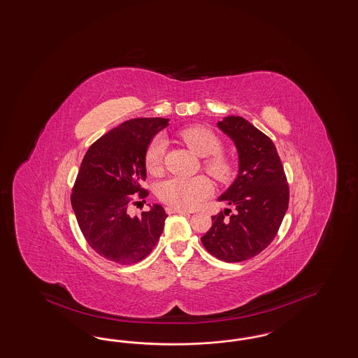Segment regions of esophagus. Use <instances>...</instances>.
Segmentation results:
<instances>
[{
    "label": "esophagus",
    "mask_w": 358,
    "mask_h": 358,
    "mask_svg": "<svg viewBox=\"0 0 358 358\" xmlns=\"http://www.w3.org/2000/svg\"><path fill=\"white\" fill-rule=\"evenodd\" d=\"M165 210H166V213H168V214H186V213H189L187 210L174 208V206H168Z\"/></svg>",
    "instance_id": "1"
}]
</instances>
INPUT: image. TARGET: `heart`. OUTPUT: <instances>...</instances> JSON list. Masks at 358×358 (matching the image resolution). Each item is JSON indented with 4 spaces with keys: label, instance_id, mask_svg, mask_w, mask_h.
Here are the masks:
<instances>
[{
    "label": "heart",
    "instance_id": "b5f03b06",
    "mask_svg": "<svg viewBox=\"0 0 358 358\" xmlns=\"http://www.w3.org/2000/svg\"><path fill=\"white\" fill-rule=\"evenodd\" d=\"M189 148L203 160V168L214 178L226 181L231 177L233 165L221 152L222 143L218 136L203 127H189L178 132ZM166 150V141L164 137L156 136L145 150V165L149 172L160 171L164 155ZM213 194V184L203 176L193 178L171 177L157 186V196L162 202L181 209L196 208L202 201Z\"/></svg>",
    "mask_w": 358,
    "mask_h": 358
}]
</instances>
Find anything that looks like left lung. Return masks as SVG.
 <instances>
[{
    "label": "left lung",
    "mask_w": 358,
    "mask_h": 358,
    "mask_svg": "<svg viewBox=\"0 0 358 358\" xmlns=\"http://www.w3.org/2000/svg\"><path fill=\"white\" fill-rule=\"evenodd\" d=\"M218 128L234 141L239 172L218 201L233 206L211 217L202 245L217 259L235 263L250 259L278 234L288 209L289 189L283 164L268 136L241 116H227Z\"/></svg>",
    "instance_id": "1"
}]
</instances>
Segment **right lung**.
<instances>
[{
	"instance_id": "1",
	"label": "right lung",
	"mask_w": 358,
	"mask_h": 358,
	"mask_svg": "<svg viewBox=\"0 0 358 358\" xmlns=\"http://www.w3.org/2000/svg\"><path fill=\"white\" fill-rule=\"evenodd\" d=\"M168 119L138 117L117 125L96 140L85 155L76 176L71 205L87 243L100 257L119 264L147 258L160 239L166 220L161 205L140 217L128 208L148 196L145 150ZM145 202V201H144Z\"/></svg>"
}]
</instances>
